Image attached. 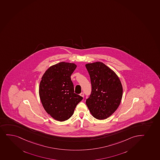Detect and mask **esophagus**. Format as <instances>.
<instances>
[{
  "instance_id": "1",
  "label": "esophagus",
  "mask_w": 160,
  "mask_h": 160,
  "mask_svg": "<svg viewBox=\"0 0 160 160\" xmlns=\"http://www.w3.org/2000/svg\"><path fill=\"white\" fill-rule=\"evenodd\" d=\"M80 95L82 96V97H84V93H83V92H81V93L80 94Z\"/></svg>"
}]
</instances>
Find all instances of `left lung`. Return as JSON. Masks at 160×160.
I'll return each mask as SVG.
<instances>
[{"mask_svg": "<svg viewBox=\"0 0 160 160\" xmlns=\"http://www.w3.org/2000/svg\"><path fill=\"white\" fill-rule=\"evenodd\" d=\"M90 76L92 92L86 101L94 118L104 120L117 110L122 99L123 88L115 72L104 63L97 62L86 64Z\"/></svg>", "mask_w": 160, "mask_h": 160, "instance_id": "left-lung-1", "label": "left lung"}]
</instances>
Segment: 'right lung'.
Masks as SVG:
<instances>
[{"instance_id": "add662e5", "label": "right lung", "mask_w": 160, "mask_h": 160, "mask_svg": "<svg viewBox=\"0 0 160 160\" xmlns=\"http://www.w3.org/2000/svg\"><path fill=\"white\" fill-rule=\"evenodd\" d=\"M76 68L74 63L62 62L49 68L42 77L40 98L45 111L56 120H68L83 99L74 93L71 79Z\"/></svg>"}]
</instances>
